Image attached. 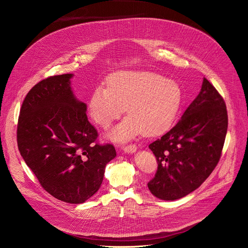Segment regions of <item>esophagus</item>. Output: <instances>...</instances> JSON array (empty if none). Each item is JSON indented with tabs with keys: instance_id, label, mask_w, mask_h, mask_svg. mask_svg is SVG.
Here are the masks:
<instances>
[{
	"instance_id": "esophagus-1",
	"label": "esophagus",
	"mask_w": 248,
	"mask_h": 248,
	"mask_svg": "<svg viewBox=\"0 0 248 248\" xmlns=\"http://www.w3.org/2000/svg\"><path fill=\"white\" fill-rule=\"evenodd\" d=\"M137 147L135 145H128V146H125L124 147V153H127V154H132L136 151Z\"/></svg>"
}]
</instances>
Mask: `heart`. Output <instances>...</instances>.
I'll list each match as a JSON object with an SVG mask.
<instances>
[{
	"instance_id": "obj_1",
	"label": "heart",
	"mask_w": 248,
	"mask_h": 248,
	"mask_svg": "<svg viewBox=\"0 0 248 248\" xmlns=\"http://www.w3.org/2000/svg\"><path fill=\"white\" fill-rule=\"evenodd\" d=\"M108 88L93 91L88 110L91 118L103 128L128 115L114 127L108 137L124 142L136 135L157 136L171 126L182 105L183 93L175 81L147 70H123L111 75Z\"/></svg>"
}]
</instances>
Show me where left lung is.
<instances>
[{"label": "left lung", "mask_w": 248, "mask_h": 248, "mask_svg": "<svg viewBox=\"0 0 248 248\" xmlns=\"http://www.w3.org/2000/svg\"><path fill=\"white\" fill-rule=\"evenodd\" d=\"M228 130L222 96L205 78L179 123L149 148L158 170L148 183L159 199L172 201L197 189L217 166Z\"/></svg>", "instance_id": "8db88e82"}]
</instances>
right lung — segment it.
Here are the masks:
<instances>
[{
  "mask_svg": "<svg viewBox=\"0 0 248 248\" xmlns=\"http://www.w3.org/2000/svg\"><path fill=\"white\" fill-rule=\"evenodd\" d=\"M73 74L50 77L27 93L19 113L17 146L42 187L55 198L80 204L100 188L116 156L111 144L95 143L87 106L74 94Z\"/></svg>",
  "mask_w": 248,
  "mask_h": 248,
  "instance_id": "1",
  "label": "right lung"
}]
</instances>
